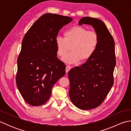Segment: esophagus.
Listing matches in <instances>:
<instances>
[{
    "label": "esophagus",
    "instance_id": "obj_1",
    "mask_svg": "<svg viewBox=\"0 0 131 131\" xmlns=\"http://www.w3.org/2000/svg\"><path fill=\"white\" fill-rule=\"evenodd\" d=\"M71 66H66V73H68V72L69 71V70H70V69H71Z\"/></svg>",
    "mask_w": 131,
    "mask_h": 131
}]
</instances>
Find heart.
<instances>
[{
    "label": "heart",
    "mask_w": 131,
    "mask_h": 131,
    "mask_svg": "<svg viewBox=\"0 0 131 131\" xmlns=\"http://www.w3.org/2000/svg\"><path fill=\"white\" fill-rule=\"evenodd\" d=\"M65 37L57 36L55 39L57 54L63 56L70 48L71 52L62 58L64 62L73 64L81 60L85 61L95 52L99 43V37L94 31H88L84 27L74 26L64 32Z\"/></svg>",
    "instance_id": "heart-1"
}]
</instances>
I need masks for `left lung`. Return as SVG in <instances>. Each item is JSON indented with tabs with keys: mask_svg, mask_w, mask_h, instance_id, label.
I'll use <instances>...</instances> for the list:
<instances>
[{
	"mask_svg": "<svg viewBox=\"0 0 131 131\" xmlns=\"http://www.w3.org/2000/svg\"><path fill=\"white\" fill-rule=\"evenodd\" d=\"M78 24L92 26L99 35V43L95 52L85 63L69 71V97L78 108L90 110L102 104L113 87L116 65L115 43L106 25L100 19L84 17Z\"/></svg>",
	"mask_w": 131,
	"mask_h": 131,
	"instance_id": "left-lung-1",
	"label": "left lung"
}]
</instances>
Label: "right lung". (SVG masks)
<instances>
[{
  "label": "right lung",
  "mask_w": 131,
  "mask_h": 131,
  "mask_svg": "<svg viewBox=\"0 0 131 131\" xmlns=\"http://www.w3.org/2000/svg\"><path fill=\"white\" fill-rule=\"evenodd\" d=\"M72 20L70 17L44 14L24 36L17 59L16 84L28 104H45L53 86L65 75L66 66L57 57L55 39L60 30Z\"/></svg>",
  "instance_id": "1"
}]
</instances>
